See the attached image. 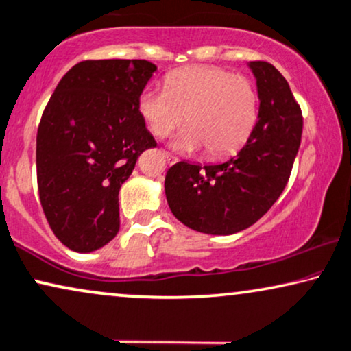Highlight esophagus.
<instances>
[{
	"instance_id": "34e87169",
	"label": "esophagus",
	"mask_w": 351,
	"mask_h": 351,
	"mask_svg": "<svg viewBox=\"0 0 351 351\" xmlns=\"http://www.w3.org/2000/svg\"><path fill=\"white\" fill-rule=\"evenodd\" d=\"M163 157H165V160L168 162V165H173V163L178 162V160H176V157H173V155L168 154V152H163Z\"/></svg>"
}]
</instances>
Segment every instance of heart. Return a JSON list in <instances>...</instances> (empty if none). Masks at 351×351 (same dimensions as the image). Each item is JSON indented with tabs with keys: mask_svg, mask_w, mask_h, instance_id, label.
<instances>
[{
	"mask_svg": "<svg viewBox=\"0 0 351 351\" xmlns=\"http://www.w3.org/2000/svg\"><path fill=\"white\" fill-rule=\"evenodd\" d=\"M137 110L157 137L168 136L186 118L189 126L170 143L178 152H196L204 145L208 157H223L241 147L252 132L257 94L241 74L196 66L170 74L163 90H144Z\"/></svg>",
	"mask_w": 351,
	"mask_h": 351,
	"instance_id": "b5f03b06",
	"label": "heart"
}]
</instances>
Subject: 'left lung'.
Returning a JSON list of instances; mask_svg holds the SVG:
<instances>
[{
	"mask_svg": "<svg viewBox=\"0 0 351 351\" xmlns=\"http://www.w3.org/2000/svg\"><path fill=\"white\" fill-rule=\"evenodd\" d=\"M259 113L245 147L214 165L178 162L165 176L173 215L207 234H233L256 223L280 197L298 154L303 118L287 79L270 63L250 61Z\"/></svg>",
	"mask_w": 351,
	"mask_h": 351,
	"instance_id": "obj_1",
	"label": "left lung"
}]
</instances>
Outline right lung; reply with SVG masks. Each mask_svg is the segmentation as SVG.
Listing matches in <instances>:
<instances>
[{
  "mask_svg": "<svg viewBox=\"0 0 351 351\" xmlns=\"http://www.w3.org/2000/svg\"><path fill=\"white\" fill-rule=\"evenodd\" d=\"M157 66L145 60L81 61L64 74L37 131V183L55 237L76 252L119 230L118 194L155 139L137 100Z\"/></svg>",
  "mask_w": 351,
  "mask_h": 351,
  "instance_id": "1",
  "label": "right lung"
}]
</instances>
